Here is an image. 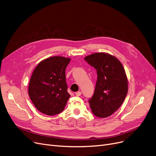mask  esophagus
Masks as SVG:
<instances>
[{"instance_id":"1","label":"esophagus","mask_w":156,"mask_h":156,"mask_svg":"<svg viewBox=\"0 0 156 156\" xmlns=\"http://www.w3.org/2000/svg\"><path fill=\"white\" fill-rule=\"evenodd\" d=\"M81 94H82V92H81L80 91H78V92H75V95H76V96H80Z\"/></svg>"}]
</instances>
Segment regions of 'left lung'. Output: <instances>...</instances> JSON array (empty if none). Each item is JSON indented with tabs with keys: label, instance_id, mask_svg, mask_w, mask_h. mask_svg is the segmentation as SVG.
Returning a JSON list of instances; mask_svg holds the SVG:
<instances>
[{
	"label": "left lung",
	"instance_id": "8db88e82",
	"mask_svg": "<svg viewBox=\"0 0 156 156\" xmlns=\"http://www.w3.org/2000/svg\"><path fill=\"white\" fill-rule=\"evenodd\" d=\"M97 70L98 80L89 103L92 113L106 118L123 103L128 91V80L119 60L107 53H95L84 58Z\"/></svg>",
	"mask_w": 156,
	"mask_h": 156
}]
</instances>
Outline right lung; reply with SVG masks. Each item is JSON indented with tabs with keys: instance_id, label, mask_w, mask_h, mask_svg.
Returning a JSON list of instances; mask_svg holds the SVG:
<instances>
[{
	"instance_id": "1",
	"label": "right lung",
	"mask_w": 156,
	"mask_h": 156,
	"mask_svg": "<svg viewBox=\"0 0 156 156\" xmlns=\"http://www.w3.org/2000/svg\"><path fill=\"white\" fill-rule=\"evenodd\" d=\"M70 60L64 57H51L40 62L34 70L28 92L39 112L53 116L64 110L71 96L66 81V68Z\"/></svg>"
}]
</instances>
